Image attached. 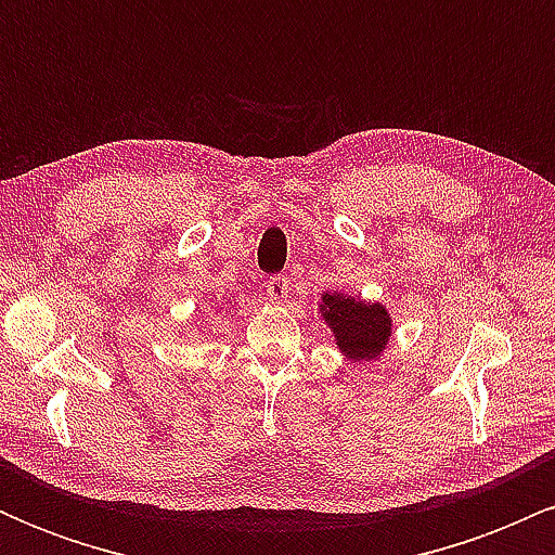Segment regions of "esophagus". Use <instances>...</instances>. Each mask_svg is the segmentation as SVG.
Segmentation results:
<instances>
[{"label":"esophagus","mask_w":555,"mask_h":555,"mask_svg":"<svg viewBox=\"0 0 555 555\" xmlns=\"http://www.w3.org/2000/svg\"><path fill=\"white\" fill-rule=\"evenodd\" d=\"M289 276H284V273H279V276H271L269 282H266V295H269L273 302H284L286 297H289Z\"/></svg>","instance_id":"1"}]
</instances>
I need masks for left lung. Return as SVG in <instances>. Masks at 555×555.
<instances>
[{
	"mask_svg": "<svg viewBox=\"0 0 555 555\" xmlns=\"http://www.w3.org/2000/svg\"><path fill=\"white\" fill-rule=\"evenodd\" d=\"M323 305L336 341L347 358L373 360L380 352L391 331V321L380 305H362L341 295H326Z\"/></svg>",
	"mask_w": 555,
	"mask_h": 555,
	"instance_id": "obj_1",
	"label": "left lung"
}]
</instances>
